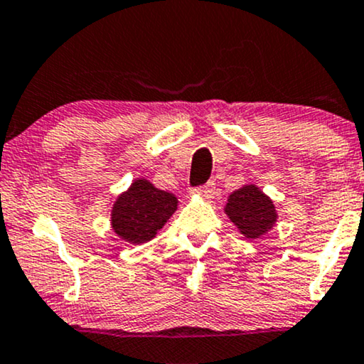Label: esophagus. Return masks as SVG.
<instances>
[{"label": "esophagus", "instance_id": "1", "mask_svg": "<svg viewBox=\"0 0 364 364\" xmlns=\"http://www.w3.org/2000/svg\"><path fill=\"white\" fill-rule=\"evenodd\" d=\"M196 193H198V195L201 196V198L210 200V198H212L213 195H215V183H213V181H208L207 185L198 186V188H196Z\"/></svg>", "mask_w": 364, "mask_h": 364}]
</instances>
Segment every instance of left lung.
Wrapping results in <instances>:
<instances>
[{"instance_id": "1", "label": "left lung", "mask_w": 364, "mask_h": 364, "mask_svg": "<svg viewBox=\"0 0 364 364\" xmlns=\"http://www.w3.org/2000/svg\"><path fill=\"white\" fill-rule=\"evenodd\" d=\"M225 213L247 239L264 235L277 222V208L256 185H246L229 196Z\"/></svg>"}]
</instances>
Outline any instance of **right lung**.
Wrapping results in <instances>:
<instances>
[{
    "mask_svg": "<svg viewBox=\"0 0 364 364\" xmlns=\"http://www.w3.org/2000/svg\"><path fill=\"white\" fill-rule=\"evenodd\" d=\"M176 208L178 198L173 193L159 190L147 179H135L113 205L112 227L127 242L144 244L156 237Z\"/></svg>",
    "mask_w": 364,
    "mask_h": 364,
    "instance_id": "obj_1",
    "label": "right lung"
}]
</instances>
